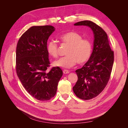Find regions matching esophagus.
I'll list each match as a JSON object with an SVG mask.
<instances>
[{
  "mask_svg": "<svg viewBox=\"0 0 128 128\" xmlns=\"http://www.w3.org/2000/svg\"><path fill=\"white\" fill-rule=\"evenodd\" d=\"M69 72H70L67 70H64L63 71V72H64V74H69Z\"/></svg>",
  "mask_w": 128,
  "mask_h": 128,
  "instance_id": "esophagus-1",
  "label": "esophagus"
}]
</instances>
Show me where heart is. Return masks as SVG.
<instances>
[{
    "label": "heart",
    "mask_w": 128,
    "mask_h": 128,
    "mask_svg": "<svg viewBox=\"0 0 128 128\" xmlns=\"http://www.w3.org/2000/svg\"><path fill=\"white\" fill-rule=\"evenodd\" d=\"M60 39L62 43L68 45L69 48L66 52V56L54 61V66L69 68L75 66L77 62L83 64L90 59L92 52V44L90 40L83 38L80 34L74 32L62 34ZM46 50L51 56L56 58L58 56L59 48L55 41L49 40Z\"/></svg>",
    "instance_id": "1"
}]
</instances>
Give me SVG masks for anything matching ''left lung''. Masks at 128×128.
Masks as SVG:
<instances>
[{"instance_id":"1","label":"left lung","mask_w":128,"mask_h":128,"mask_svg":"<svg viewBox=\"0 0 128 128\" xmlns=\"http://www.w3.org/2000/svg\"><path fill=\"white\" fill-rule=\"evenodd\" d=\"M74 26L90 27L94 34L91 56L82 68L76 70L78 80L72 88L77 97L89 100L99 95L107 84L114 63V52L106 32L94 22L82 21Z\"/></svg>"}]
</instances>
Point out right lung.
<instances>
[{
  "label": "right lung",
  "instance_id": "right-lung-1",
  "mask_svg": "<svg viewBox=\"0 0 128 128\" xmlns=\"http://www.w3.org/2000/svg\"><path fill=\"white\" fill-rule=\"evenodd\" d=\"M54 30L52 26H32L21 36L16 46L18 76L26 90L40 101L54 96L63 74L58 67L47 71L50 63L46 46Z\"/></svg>",
  "mask_w": 128,
  "mask_h": 128
}]
</instances>
